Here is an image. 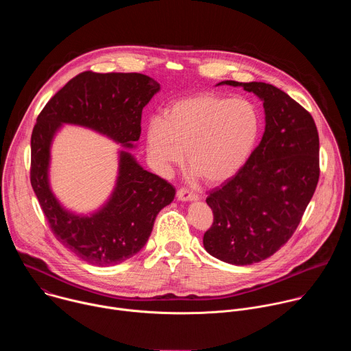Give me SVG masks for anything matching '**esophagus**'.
Here are the masks:
<instances>
[{"label": "esophagus", "instance_id": "obj_1", "mask_svg": "<svg viewBox=\"0 0 351 351\" xmlns=\"http://www.w3.org/2000/svg\"><path fill=\"white\" fill-rule=\"evenodd\" d=\"M176 197L178 199H180V202H195V199H198V195L189 191L187 189H179L176 193Z\"/></svg>", "mask_w": 351, "mask_h": 351}]
</instances>
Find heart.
I'll return each mask as SVG.
<instances>
[{"label":"heart","mask_w":351,"mask_h":351,"mask_svg":"<svg viewBox=\"0 0 351 351\" xmlns=\"http://www.w3.org/2000/svg\"><path fill=\"white\" fill-rule=\"evenodd\" d=\"M261 117L245 98L197 94L172 103L147 126V149L164 173L183 161L210 184L232 179L252 156Z\"/></svg>","instance_id":"1"}]
</instances>
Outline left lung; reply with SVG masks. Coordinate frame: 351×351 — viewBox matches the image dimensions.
Listing matches in <instances>:
<instances>
[{
	"instance_id": "8db88e82",
	"label": "left lung",
	"mask_w": 351,
	"mask_h": 351,
	"mask_svg": "<svg viewBox=\"0 0 351 351\" xmlns=\"http://www.w3.org/2000/svg\"><path fill=\"white\" fill-rule=\"evenodd\" d=\"M221 84L261 99L265 132L244 167L207 197L214 223L203 244L223 263L252 265L275 254L302 221L319 179V137L311 114L280 88L263 82Z\"/></svg>"
}]
</instances>
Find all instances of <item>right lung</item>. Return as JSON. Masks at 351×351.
Instances as JSON below:
<instances>
[{
	"mask_svg": "<svg viewBox=\"0 0 351 351\" xmlns=\"http://www.w3.org/2000/svg\"><path fill=\"white\" fill-rule=\"evenodd\" d=\"M160 88L141 73L83 72L49 99L33 128L32 187L56 237L90 265L111 267L136 256L158 213L175 198V187L145 171L129 152L141 133L143 108ZM64 124L94 130L124 147L112 195L88 215L65 209L49 184L51 145Z\"/></svg>",
	"mask_w": 351,
	"mask_h": 351,
	"instance_id": "right-lung-1",
	"label": "right lung"
}]
</instances>
